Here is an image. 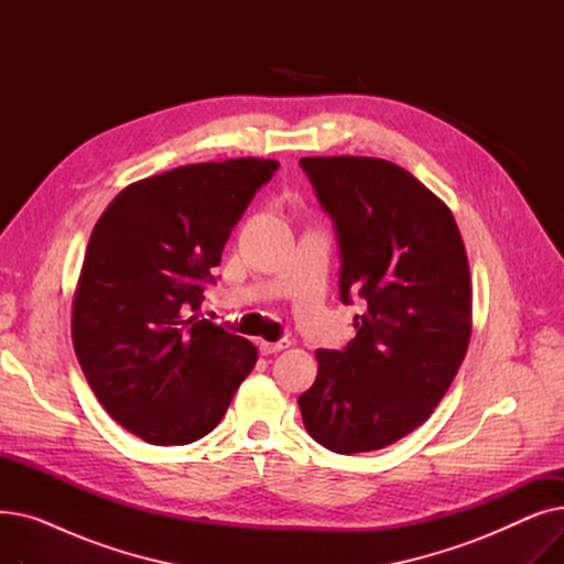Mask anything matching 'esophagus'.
Wrapping results in <instances>:
<instances>
[{"label":"esophagus","mask_w":564,"mask_h":564,"mask_svg":"<svg viewBox=\"0 0 564 564\" xmlns=\"http://www.w3.org/2000/svg\"><path fill=\"white\" fill-rule=\"evenodd\" d=\"M260 351L264 354V357H270V354H276V351H283L290 347V340L283 338V340H276V343H267V340H260Z\"/></svg>","instance_id":"esophagus-1"}]
</instances>
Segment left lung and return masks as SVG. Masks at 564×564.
Segmentation results:
<instances>
[{"instance_id": "1", "label": "left lung", "mask_w": 564, "mask_h": 564, "mask_svg": "<svg viewBox=\"0 0 564 564\" xmlns=\"http://www.w3.org/2000/svg\"><path fill=\"white\" fill-rule=\"evenodd\" d=\"M340 247V300L366 302L345 349H317L306 432L340 455L387 448L430 419L470 340L468 258L451 207L377 158H302Z\"/></svg>"}]
</instances>
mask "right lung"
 I'll return each instance as SVG.
<instances>
[{"instance_id":"obj_1","label":"right lung","mask_w":564,"mask_h":564,"mask_svg":"<svg viewBox=\"0 0 564 564\" xmlns=\"http://www.w3.org/2000/svg\"><path fill=\"white\" fill-rule=\"evenodd\" d=\"M276 160L177 166L128 185L98 219L73 300V345L109 416L153 446L210 434L258 349L200 317L232 226Z\"/></svg>"}]
</instances>
